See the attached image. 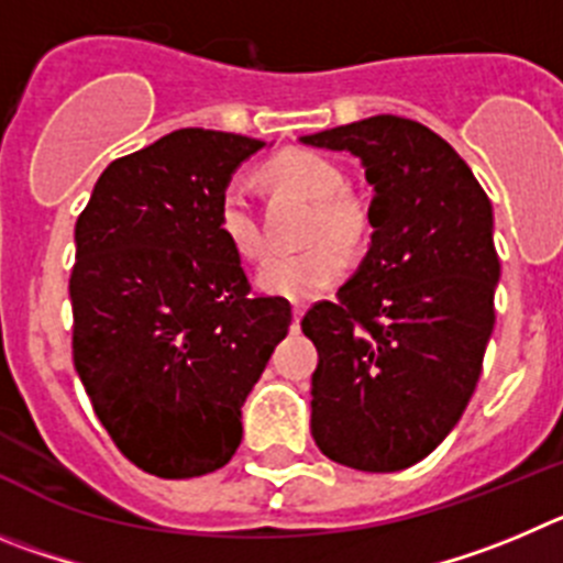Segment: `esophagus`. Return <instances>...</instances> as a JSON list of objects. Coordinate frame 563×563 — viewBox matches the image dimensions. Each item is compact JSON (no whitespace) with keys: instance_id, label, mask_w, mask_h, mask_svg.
<instances>
[{"instance_id":"34e87169","label":"esophagus","mask_w":563,"mask_h":563,"mask_svg":"<svg viewBox=\"0 0 563 563\" xmlns=\"http://www.w3.org/2000/svg\"><path fill=\"white\" fill-rule=\"evenodd\" d=\"M302 313H306V306H300V302H294V328L300 325Z\"/></svg>"}]
</instances>
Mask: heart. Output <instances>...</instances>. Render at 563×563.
<instances>
[{
	"label": "heart",
	"instance_id": "b5f03b06",
	"mask_svg": "<svg viewBox=\"0 0 563 563\" xmlns=\"http://www.w3.org/2000/svg\"><path fill=\"white\" fill-rule=\"evenodd\" d=\"M263 174L272 185L313 199L306 227V241L313 244L308 250L269 257L257 272V286L294 302L313 300L347 272V255L342 246L356 250L362 244L369 227L367 210L356 196L344 190V170L317 151H280L266 162ZM216 221L221 238L241 257L257 261L266 252V235L241 181L224 185Z\"/></svg>",
	"mask_w": 563,
	"mask_h": 563
}]
</instances>
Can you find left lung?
Segmentation results:
<instances>
[{
	"label": "left lung",
	"mask_w": 563,
	"mask_h": 563,
	"mask_svg": "<svg viewBox=\"0 0 563 563\" xmlns=\"http://www.w3.org/2000/svg\"><path fill=\"white\" fill-rule=\"evenodd\" d=\"M373 185L356 275L302 317L319 353L311 434L356 471H401L452 432L483 373L499 280L490 201L452 145L395 114L302 136Z\"/></svg>",
	"instance_id": "8db88e82"
}]
</instances>
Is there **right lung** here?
I'll list each match as a JSON object with an SVG mask.
<instances>
[{"mask_svg": "<svg viewBox=\"0 0 563 563\" xmlns=\"http://www.w3.org/2000/svg\"><path fill=\"white\" fill-rule=\"evenodd\" d=\"M261 140L179 129L100 174L75 224L73 362L125 460L162 479L219 471L241 407L291 325L252 291L216 207Z\"/></svg>", "mask_w": 563, "mask_h": 563, "instance_id": "right-lung-1", "label": "right lung"}]
</instances>
